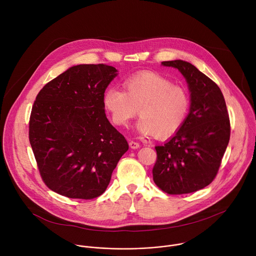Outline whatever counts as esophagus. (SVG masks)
<instances>
[{
	"mask_svg": "<svg viewBox=\"0 0 256 256\" xmlns=\"http://www.w3.org/2000/svg\"><path fill=\"white\" fill-rule=\"evenodd\" d=\"M130 147L132 149H138V148H140V144L136 142L130 140Z\"/></svg>",
	"mask_w": 256,
	"mask_h": 256,
	"instance_id": "1",
	"label": "esophagus"
}]
</instances>
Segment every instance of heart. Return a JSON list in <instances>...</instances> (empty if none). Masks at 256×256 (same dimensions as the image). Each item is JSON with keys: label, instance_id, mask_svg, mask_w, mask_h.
<instances>
[{"label": "heart", "instance_id": "b5f03b06", "mask_svg": "<svg viewBox=\"0 0 256 256\" xmlns=\"http://www.w3.org/2000/svg\"><path fill=\"white\" fill-rule=\"evenodd\" d=\"M124 90L108 88L103 94L105 110L112 122L126 128L136 116L138 132L166 138L184 126L190 110L188 91L153 72H140L124 83Z\"/></svg>", "mask_w": 256, "mask_h": 256}]
</instances>
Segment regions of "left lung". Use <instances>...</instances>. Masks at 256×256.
<instances>
[{
	"label": "left lung",
	"instance_id": "1",
	"mask_svg": "<svg viewBox=\"0 0 256 256\" xmlns=\"http://www.w3.org/2000/svg\"><path fill=\"white\" fill-rule=\"evenodd\" d=\"M177 68L190 92V109L180 130L163 146L155 147L156 186L169 194L200 190L214 179L230 140V120L218 86L190 62H162Z\"/></svg>",
	"mask_w": 256,
	"mask_h": 256
}]
</instances>
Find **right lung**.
Here are the masks:
<instances>
[{
  "label": "right lung",
  "instance_id": "1",
  "mask_svg": "<svg viewBox=\"0 0 256 256\" xmlns=\"http://www.w3.org/2000/svg\"><path fill=\"white\" fill-rule=\"evenodd\" d=\"M118 76L112 66L78 64L48 82L36 96L29 142L40 176L52 192L91 200L107 188L126 138L109 122L103 94Z\"/></svg>",
  "mask_w": 256,
  "mask_h": 256
}]
</instances>
